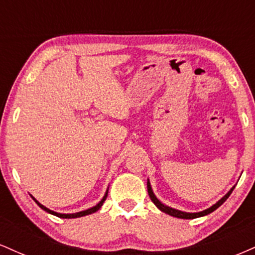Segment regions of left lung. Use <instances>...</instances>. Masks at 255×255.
Returning a JSON list of instances; mask_svg holds the SVG:
<instances>
[{
  "label": "left lung",
  "mask_w": 255,
  "mask_h": 255,
  "mask_svg": "<svg viewBox=\"0 0 255 255\" xmlns=\"http://www.w3.org/2000/svg\"><path fill=\"white\" fill-rule=\"evenodd\" d=\"M234 188H235V186L233 187V188L230 189L229 192L227 193V194L224 195L223 198L221 199V200L217 201L215 205H212L211 207H209L207 210H204V211L201 212H195V213H189V212H183V211H180V210H176V209H172V207H169L166 206V205L162 204L159 200L156 198V195L153 194V192H152V188H151V184H150V181H147V192H148V195H150L151 200L153 201V204L156 205L158 209L160 210L162 212H165L168 213V215L172 216V217H177V218H182V219H193V218H198V217H203V216H206L209 215V213H211L215 211V210H217L219 206H221L222 204L224 203L225 200H227L228 198H229V195L231 194V192L234 191Z\"/></svg>",
  "instance_id": "8db88e82"
}]
</instances>
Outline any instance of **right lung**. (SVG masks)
<instances>
[{
    "mask_svg": "<svg viewBox=\"0 0 255 255\" xmlns=\"http://www.w3.org/2000/svg\"><path fill=\"white\" fill-rule=\"evenodd\" d=\"M31 197H32V195H31ZM107 197H108V191H107V193H105V195L103 197V199H102V200L99 201V203H98L97 205H96V206L91 207V209H89V210H85V211L77 212V213H57V212H55V211H51V210H49L48 207L43 206V205L40 204V203H38V201H37L36 199H34L33 197H32V199H33V200L36 201L37 205H38V206L40 207V209L44 210V211H46L48 213H51V215L57 216V217H60V218H78V217H83V216L91 215V213H93V212L98 211V210L101 209V207H102V205H103V203L105 201V199H107Z\"/></svg>",
    "mask_w": 255,
    "mask_h": 255,
    "instance_id": "add662e5",
    "label": "right lung"
}]
</instances>
